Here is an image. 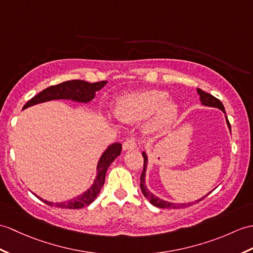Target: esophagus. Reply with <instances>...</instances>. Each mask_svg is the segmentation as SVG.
Instances as JSON below:
<instances>
[{"mask_svg":"<svg viewBox=\"0 0 253 253\" xmlns=\"http://www.w3.org/2000/svg\"><path fill=\"white\" fill-rule=\"evenodd\" d=\"M137 148V140L134 138H127L123 143V150H133Z\"/></svg>","mask_w":253,"mask_h":253,"instance_id":"34e87169","label":"esophagus"}]
</instances>
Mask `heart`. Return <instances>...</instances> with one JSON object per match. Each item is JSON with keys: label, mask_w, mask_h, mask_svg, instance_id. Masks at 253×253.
Wrapping results in <instances>:
<instances>
[{"label": "heart", "mask_w": 253, "mask_h": 253, "mask_svg": "<svg viewBox=\"0 0 253 253\" xmlns=\"http://www.w3.org/2000/svg\"><path fill=\"white\" fill-rule=\"evenodd\" d=\"M167 91L146 90L123 98L115 110L119 120L125 123L142 122L152 117L151 129H162L177 116V107L168 99Z\"/></svg>", "instance_id": "heart-1"}]
</instances>
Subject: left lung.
<instances>
[{
    "label": "left lung",
    "instance_id": "obj_1",
    "mask_svg": "<svg viewBox=\"0 0 253 253\" xmlns=\"http://www.w3.org/2000/svg\"><path fill=\"white\" fill-rule=\"evenodd\" d=\"M199 96H201V101L203 104L205 105H208V107H213V108H218L220 109L221 111H223V112L225 113V110H224V105H223V103L220 101V100L218 98L213 97L212 95H210V93L208 92H205L204 90H202L201 88H198L197 89ZM226 121H227V125H228V128L231 129V125H230V122H228L227 117H226ZM143 155V160H144V164H143V170H142V173H141V178H140V187H141V191H142L143 195L146 197V199L152 204L154 205L155 207H158V208H167V209H182V208H187L192 206V205L196 204L198 202L203 201V199L206 197H203L202 199H199V201L195 202V203H187V204H172V203H168V202H165L163 201V199L158 198L156 196H154L153 194H152L148 189H146L145 186V181H144V177H145V164H146V155L145 153L142 154Z\"/></svg>",
    "mask_w": 253,
    "mask_h": 253
}]
</instances>
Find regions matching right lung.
I'll list each match as a JSON object with an SVG mask.
<instances>
[{"mask_svg":"<svg viewBox=\"0 0 253 253\" xmlns=\"http://www.w3.org/2000/svg\"><path fill=\"white\" fill-rule=\"evenodd\" d=\"M105 84H107V81H100V82H96V83H88V82L81 81V80H71V81L63 82V83L46 88V89H44L43 91L38 93L37 96H34L32 99L29 100V101L25 104L23 109L31 107L33 104L49 101V100H54V99H72V100H75V101L88 102L95 98L96 91L99 90L100 88H102ZM121 151H122L121 143H114L109 146V149L104 152L103 155L99 161L98 168H97L98 174L95 182H93V184L90 189L86 193H84L83 195L75 197L69 202L56 203V204L43 201L42 198L40 199L41 201H43L45 204L49 205V206H54L55 208L82 209L88 206V205H90L93 201H95L100 190L102 189L107 170L111 165V163H112L115 158L121 154Z\"/></svg>","mask_w":253,"mask_h":253,"instance_id":"1","label":"right lung"}]
</instances>
